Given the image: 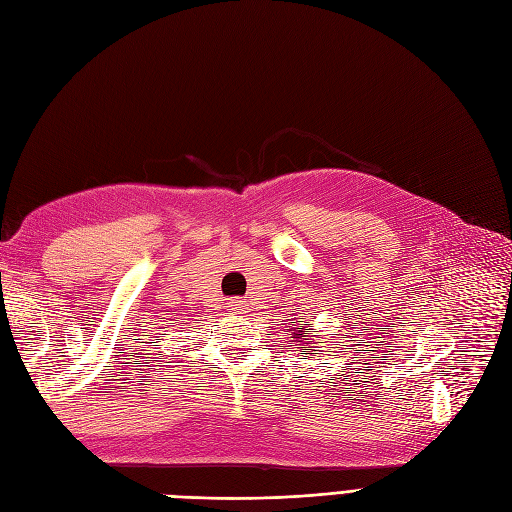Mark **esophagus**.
<instances>
[{"label":"esophagus","mask_w":512,"mask_h":512,"mask_svg":"<svg viewBox=\"0 0 512 512\" xmlns=\"http://www.w3.org/2000/svg\"><path fill=\"white\" fill-rule=\"evenodd\" d=\"M230 309H232V312H235V314H237V312H243V301H237V299H235V301L230 303Z\"/></svg>","instance_id":"1"}]
</instances>
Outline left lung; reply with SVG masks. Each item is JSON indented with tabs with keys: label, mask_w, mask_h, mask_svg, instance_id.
<instances>
[{
	"label": "left lung",
	"mask_w": 512,
	"mask_h": 512,
	"mask_svg": "<svg viewBox=\"0 0 512 512\" xmlns=\"http://www.w3.org/2000/svg\"><path fill=\"white\" fill-rule=\"evenodd\" d=\"M294 335H297V339H301V342H303V339L305 337H309V329H303V331H297V333H294ZM303 352H307V354H314V352H309V348H305Z\"/></svg>",
	"instance_id": "obj_1"
}]
</instances>
